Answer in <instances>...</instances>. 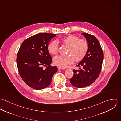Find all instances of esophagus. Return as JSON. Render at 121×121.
Instances as JSON below:
<instances>
[{
    "mask_svg": "<svg viewBox=\"0 0 121 121\" xmlns=\"http://www.w3.org/2000/svg\"><path fill=\"white\" fill-rule=\"evenodd\" d=\"M58 70H61V69H64V68H61L60 67H58Z\"/></svg>",
    "mask_w": 121,
    "mask_h": 121,
    "instance_id": "1",
    "label": "esophagus"
}]
</instances>
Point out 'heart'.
Masks as SVG:
<instances>
[{
    "label": "heart",
    "instance_id": "obj_1",
    "mask_svg": "<svg viewBox=\"0 0 121 121\" xmlns=\"http://www.w3.org/2000/svg\"><path fill=\"white\" fill-rule=\"evenodd\" d=\"M64 46L69 47L67 56H58L53 59L54 64L60 67L64 68L73 64L75 59L76 61H82L86 56L88 51L89 45L87 40L80 39L76 35H71L66 36L60 39ZM49 52L56 55L59 52V46L57 41H51L48 46Z\"/></svg>",
    "mask_w": 121,
    "mask_h": 121
}]
</instances>
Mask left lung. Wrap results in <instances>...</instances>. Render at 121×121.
Returning <instances> with one entry per match:
<instances>
[{"mask_svg":"<svg viewBox=\"0 0 121 121\" xmlns=\"http://www.w3.org/2000/svg\"><path fill=\"white\" fill-rule=\"evenodd\" d=\"M82 35L88 42V51L85 57L77 65L82 69H73V75L70 80L73 86L78 88L88 86L96 80L101 71L104 59L103 51L97 38L87 33Z\"/></svg>","mask_w":121,"mask_h":121,"instance_id":"8db88e82","label":"left lung"}]
</instances>
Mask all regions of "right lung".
<instances>
[{"label":"right lung","mask_w":121,"mask_h":121,"mask_svg":"<svg viewBox=\"0 0 121 121\" xmlns=\"http://www.w3.org/2000/svg\"><path fill=\"white\" fill-rule=\"evenodd\" d=\"M57 35L40 33L25 39L21 44L17 57L19 75L28 86L42 89L48 86L58 69L51 66L52 58L48 49L50 40ZM46 67L44 69L43 66Z\"/></svg>","instance_id":"add662e5"}]
</instances>
